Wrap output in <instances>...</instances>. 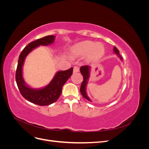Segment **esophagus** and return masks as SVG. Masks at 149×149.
<instances>
[{"mask_svg":"<svg viewBox=\"0 0 149 149\" xmlns=\"http://www.w3.org/2000/svg\"><path fill=\"white\" fill-rule=\"evenodd\" d=\"M79 71V68L78 66H74V68H73V73H78V72Z\"/></svg>","mask_w":149,"mask_h":149,"instance_id":"34e87169","label":"esophagus"}]
</instances>
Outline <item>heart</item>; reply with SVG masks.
<instances>
[{
	"instance_id": "heart-1",
	"label": "heart",
	"mask_w": 149,
	"mask_h": 149,
	"mask_svg": "<svg viewBox=\"0 0 149 149\" xmlns=\"http://www.w3.org/2000/svg\"><path fill=\"white\" fill-rule=\"evenodd\" d=\"M71 52L76 55L87 54L89 60L93 61L100 58L104 53V48L101 44H94L91 41L78 43L71 48Z\"/></svg>"
}]
</instances>
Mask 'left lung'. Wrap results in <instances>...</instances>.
<instances>
[{
    "label": "left lung",
    "instance_id": "obj_1",
    "mask_svg": "<svg viewBox=\"0 0 149 149\" xmlns=\"http://www.w3.org/2000/svg\"><path fill=\"white\" fill-rule=\"evenodd\" d=\"M114 52L118 55V56L119 57V58L120 59V60L123 61V58L119 54V51L118 50V49L116 47H114L113 48ZM90 69H91V66L89 65H84V66H82L80 68V72L81 74L83 76V81L81 83V88H80V92L81 94H82V96H83V97H84L85 99L89 101H91V100H90L89 97L88 96L87 93H86V85L88 84V80L89 78V75H90Z\"/></svg>",
    "mask_w": 149,
    "mask_h": 149
}]
</instances>
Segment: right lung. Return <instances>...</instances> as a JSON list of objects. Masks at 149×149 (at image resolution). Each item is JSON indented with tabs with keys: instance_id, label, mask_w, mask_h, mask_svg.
<instances>
[{
	"instance_id": "1",
	"label": "right lung",
	"mask_w": 149,
	"mask_h": 149,
	"mask_svg": "<svg viewBox=\"0 0 149 149\" xmlns=\"http://www.w3.org/2000/svg\"><path fill=\"white\" fill-rule=\"evenodd\" d=\"M55 36L48 35L31 42L22 50L18 61L15 79L22 96L29 101L39 106H47L56 101L61 95L63 86L73 73V68L58 71L49 83L42 88H30L25 82L22 74V68L26 56L38 46L51 45L55 41Z\"/></svg>"
}]
</instances>
